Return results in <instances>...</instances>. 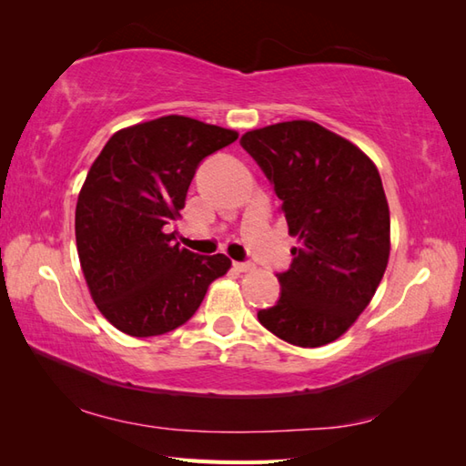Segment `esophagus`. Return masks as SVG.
Instances as JSON below:
<instances>
[{
	"label": "esophagus",
	"mask_w": 466,
	"mask_h": 466,
	"mask_svg": "<svg viewBox=\"0 0 466 466\" xmlns=\"http://www.w3.org/2000/svg\"><path fill=\"white\" fill-rule=\"evenodd\" d=\"M234 268L238 272H250V270H254V264L252 262H234Z\"/></svg>",
	"instance_id": "obj_1"
}]
</instances>
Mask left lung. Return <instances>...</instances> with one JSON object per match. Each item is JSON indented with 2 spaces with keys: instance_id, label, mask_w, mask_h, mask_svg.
Instances as JSON below:
<instances>
[{
  "instance_id": "left-lung-1",
  "label": "left lung",
  "mask_w": 466,
  "mask_h": 466,
  "mask_svg": "<svg viewBox=\"0 0 466 466\" xmlns=\"http://www.w3.org/2000/svg\"><path fill=\"white\" fill-rule=\"evenodd\" d=\"M240 146L282 200L299 236L280 299L258 310L279 339L316 349L339 339L369 306L390 254V214L380 174L344 137L294 120L246 132Z\"/></svg>"
}]
</instances>
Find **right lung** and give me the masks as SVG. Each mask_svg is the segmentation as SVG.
<instances>
[{
  "label": "right lung",
  "mask_w": 466,
  "mask_h": 466,
  "mask_svg": "<svg viewBox=\"0 0 466 466\" xmlns=\"http://www.w3.org/2000/svg\"><path fill=\"white\" fill-rule=\"evenodd\" d=\"M238 134L186 116L116 132L96 157L76 206L77 256L97 309L137 339L182 326L208 286L230 268L194 254L164 228L180 216L198 166Z\"/></svg>",
  "instance_id": "1"
}]
</instances>
